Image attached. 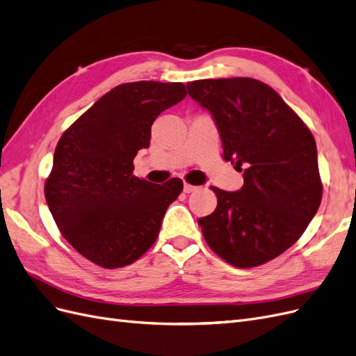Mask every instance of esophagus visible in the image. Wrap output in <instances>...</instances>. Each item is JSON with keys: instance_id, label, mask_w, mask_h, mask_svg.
<instances>
[{"instance_id": "34e87169", "label": "esophagus", "mask_w": 356, "mask_h": 356, "mask_svg": "<svg viewBox=\"0 0 356 356\" xmlns=\"http://www.w3.org/2000/svg\"><path fill=\"white\" fill-rule=\"evenodd\" d=\"M196 190H197L196 186H191V184H188V182H186V184H184V193H193Z\"/></svg>"}]
</instances>
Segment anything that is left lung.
Returning <instances> with one entry per match:
<instances>
[{"instance_id":"left-lung-1","label":"left lung","mask_w":356,"mask_h":356,"mask_svg":"<svg viewBox=\"0 0 356 356\" xmlns=\"http://www.w3.org/2000/svg\"><path fill=\"white\" fill-rule=\"evenodd\" d=\"M187 89L217 123L224 160L243 168L239 191L212 187L218 203L199 220L203 238L234 267L261 266L293 246L319 208L315 138L263 81L196 80Z\"/></svg>"}]
</instances>
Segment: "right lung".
Returning a JSON list of instances; mask_svg holds the SVG:
<instances>
[{
  "mask_svg": "<svg viewBox=\"0 0 356 356\" xmlns=\"http://www.w3.org/2000/svg\"><path fill=\"white\" fill-rule=\"evenodd\" d=\"M182 83L115 86L63 135L46 179L47 207L75 251L104 268L132 264L156 242L161 220L184 184L163 186L134 175L157 115L186 98Z\"/></svg>",
  "mask_w": 356,
  "mask_h": 356,
  "instance_id": "right-lung-1",
  "label": "right lung"
}]
</instances>
